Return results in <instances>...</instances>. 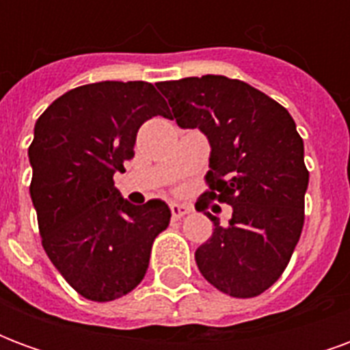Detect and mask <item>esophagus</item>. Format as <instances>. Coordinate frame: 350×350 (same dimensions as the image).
Returning <instances> with one entry per match:
<instances>
[{
    "label": "esophagus",
    "instance_id": "obj_1",
    "mask_svg": "<svg viewBox=\"0 0 350 350\" xmlns=\"http://www.w3.org/2000/svg\"><path fill=\"white\" fill-rule=\"evenodd\" d=\"M170 212H172V219H182L183 215H187L191 212V208L187 204H182V202H172Z\"/></svg>",
    "mask_w": 350,
    "mask_h": 350
}]
</instances>
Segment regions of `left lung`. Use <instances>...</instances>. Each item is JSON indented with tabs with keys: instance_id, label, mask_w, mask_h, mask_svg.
Returning <instances> with one entry per match:
<instances>
[{
	"instance_id": "1",
	"label": "left lung",
	"mask_w": 350,
	"mask_h": 350,
	"mask_svg": "<svg viewBox=\"0 0 350 350\" xmlns=\"http://www.w3.org/2000/svg\"><path fill=\"white\" fill-rule=\"evenodd\" d=\"M157 88L172 108L167 118L210 142L206 197L232 206L225 227L204 212L215 228L195 251L198 270L221 293L258 296L283 273L304 227L309 172L293 116L257 88L219 75Z\"/></svg>"
}]
</instances>
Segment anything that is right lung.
<instances>
[{
	"label": "right lung",
	"mask_w": 350,
	"mask_h": 350,
	"mask_svg": "<svg viewBox=\"0 0 350 350\" xmlns=\"http://www.w3.org/2000/svg\"><path fill=\"white\" fill-rule=\"evenodd\" d=\"M153 116H168L153 84L107 80L64 93L35 123L29 195L42 247L88 300L131 293L170 223L165 200L131 204L112 180L135 157L138 129Z\"/></svg>",
	"instance_id": "right-lung-1"
}]
</instances>
